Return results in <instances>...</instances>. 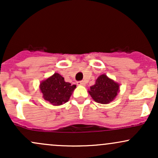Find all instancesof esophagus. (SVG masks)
I'll return each instance as SVG.
<instances>
[{
  "label": "esophagus",
  "mask_w": 158,
  "mask_h": 158,
  "mask_svg": "<svg viewBox=\"0 0 158 158\" xmlns=\"http://www.w3.org/2000/svg\"><path fill=\"white\" fill-rule=\"evenodd\" d=\"M77 84L78 85H85V82L84 81H77Z\"/></svg>",
  "instance_id": "esophagus-1"
}]
</instances>
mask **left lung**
Listing matches in <instances>:
<instances>
[{
    "mask_svg": "<svg viewBox=\"0 0 158 158\" xmlns=\"http://www.w3.org/2000/svg\"><path fill=\"white\" fill-rule=\"evenodd\" d=\"M119 85L106 74L100 75L96 83L90 88L88 93L95 102L100 104H108L117 97L119 90Z\"/></svg>",
    "mask_w": 158,
    "mask_h": 158,
    "instance_id": "obj_1",
    "label": "left lung"
}]
</instances>
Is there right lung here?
I'll list each match as a JSON object with an SVG mask.
<instances>
[{"label":"right lung","instance_id":"obj_1","mask_svg":"<svg viewBox=\"0 0 158 158\" xmlns=\"http://www.w3.org/2000/svg\"><path fill=\"white\" fill-rule=\"evenodd\" d=\"M76 87V85L66 82L58 73L40 83L43 97L52 106H61L68 102Z\"/></svg>","mask_w":158,"mask_h":158}]
</instances>
